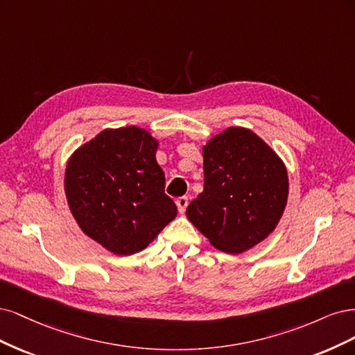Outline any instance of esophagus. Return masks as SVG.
<instances>
[{"mask_svg": "<svg viewBox=\"0 0 355 355\" xmlns=\"http://www.w3.org/2000/svg\"><path fill=\"white\" fill-rule=\"evenodd\" d=\"M175 203H177V208L180 211V214H184L187 205H189V199L186 196H182V198H178Z\"/></svg>", "mask_w": 355, "mask_h": 355, "instance_id": "34e87169", "label": "esophagus"}]
</instances>
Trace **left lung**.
Here are the masks:
<instances>
[{"label": "left lung", "mask_w": 355, "mask_h": 355, "mask_svg": "<svg viewBox=\"0 0 355 355\" xmlns=\"http://www.w3.org/2000/svg\"><path fill=\"white\" fill-rule=\"evenodd\" d=\"M202 155L203 191L190 202L187 218L214 248L242 254L276 230L289 196L288 168L245 127L211 137Z\"/></svg>", "instance_id": "left-lung-1"}]
</instances>
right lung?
<instances>
[{
  "mask_svg": "<svg viewBox=\"0 0 355 355\" xmlns=\"http://www.w3.org/2000/svg\"><path fill=\"white\" fill-rule=\"evenodd\" d=\"M157 147L150 131L130 125L103 130L67 159V207L83 233L112 254L140 252L177 216Z\"/></svg>",
  "mask_w": 355,
  "mask_h": 355,
  "instance_id": "right-lung-1",
  "label": "right lung"
}]
</instances>
